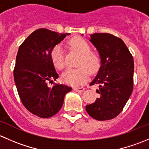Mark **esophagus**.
<instances>
[{"mask_svg": "<svg viewBox=\"0 0 149 149\" xmlns=\"http://www.w3.org/2000/svg\"><path fill=\"white\" fill-rule=\"evenodd\" d=\"M85 88L84 87H73V90L75 91H78V92H81V91H84Z\"/></svg>", "mask_w": 149, "mask_h": 149, "instance_id": "34e87169", "label": "esophagus"}]
</instances>
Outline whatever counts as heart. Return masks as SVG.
Returning a JSON list of instances; mask_svg holds the SVG:
<instances>
[{
    "instance_id": "obj_1",
    "label": "heart",
    "mask_w": 149,
    "mask_h": 149,
    "mask_svg": "<svg viewBox=\"0 0 149 149\" xmlns=\"http://www.w3.org/2000/svg\"><path fill=\"white\" fill-rule=\"evenodd\" d=\"M68 45L77 52L79 58L77 61V68H69L62 75V80L71 86H79L86 81L89 71L95 73L101 65L100 58L96 52L90 51L87 42L81 37H74L68 42ZM51 60L54 66L59 70L65 67V61L62 47L60 45L54 47L50 53Z\"/></svg>"
}]
</instances>
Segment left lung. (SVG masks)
<instances>
[{
  "mask_svg": "<svg viewBox=\"0 0 149 149\" xmlns=\"http://www.w3.org/2000/svg\"><path fill=\"white\" fill-rule=\"evenodd\" d=\"M91 42L101 58V66L90 85L99 86L100 97L86 106L88 115L97 120L115 118L122 112L133 89L134 62L124 42L108 33L91 34Z\"/></svg>",
  "mask_w": 149,
  "mask_h": 149,
  "instance_id": "8db88e82",
  "label": "left lung"
}]
</instances>
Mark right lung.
Listing matches in <instances>:
<instances>
[{
	"label": "right lung",
	"mask_w": 149,
	"mask_h": 149,
	"mask_svg": "<svg viewBox=\"0 0 149 149\" xmlns=\"http://www.w3.org/2000/svg\"><path fill=\"white\" fill-rule=\"evenodd\" d=\"M69 34L39 29L18 50L13 70L18 94L25 108L40 118H50L59 112L65 95L72 89L65 84L48 86L59 77L51 60V51Z\"/></svg>",
	"instance_id": "obj_1"
}]
</instances>
